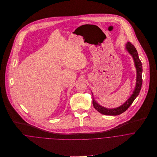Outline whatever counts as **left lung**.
<instances>
[{
  "label": "left lung",
  "mask_w": 157,
  "mask_h": 157,
  "mask_svg": "<svg viewBox=\"0 0 157 157\" xmlns=\"http://www.w3.org/2000/svg\"><path fill=\"white\" fill-rule=\"evenodd\" d=\"M126 49L128 51V52L132 56L134 61L135 66L136 70V85L135 87L134 90L133 92V94L131 95V96L128 99V100L123 104L121 106L117 108H112L109 109L105 108L103 106H100L99 104H98L94 99L92 98V104L94 107V108L100 113L106 115H120L124 112H125L129 107L132 105L135 99L136 98V97L138 95L140 90L142 86V72H143V67L141 62L140 61L138 54L137 52V51L134 46L132 45L131 42H128L126 44Z\"/></svg>",
  "instance_id": "obj_1"
}]
</instances>
